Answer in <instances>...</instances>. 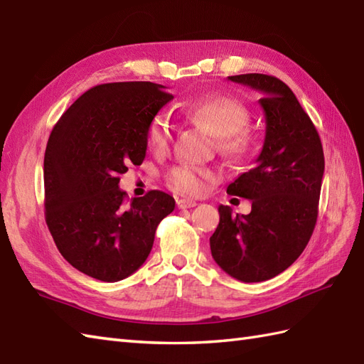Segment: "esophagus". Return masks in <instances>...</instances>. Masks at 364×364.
I'll return each instance as SVG.
<instances>
[{
    "label": "esophagus",
    "mask_w": 364,
    "mask_h": 364,
    "mask_svg": "<svg viewBox=\"0 0 364 364\" xmlns=\"http://www.w3.org/2000/svg\"><path fill=\"white\" fill-rule=\"evenodd\" d=\"M176 203H177V208H181V210L196 207V202H194L193 199H177Z\"/></svg>",
    "instance_id": "esophagus-1"
}]
</instances>
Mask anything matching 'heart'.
I'll list each match as a JSON object with an SVG mask.
<instances>
[{
    "label": "heart",
    "mask_w": 364,
    "mask_h": 364,
    "mask_svg": "<svg viewBox=\"0 0 364 364\" xmlns=\"http://www.w3.org/2000/svg\"><path fill=\"white\" fill-rule=\"evenodd\" d=\"M185 117L207 128L216 137L218 149L224 156L241 159L252 149V136L247 127L250 112L245 106L228 97H207L183 106ZM174 136V123L165 111L156 112L146 128V141L153 151L162 153L170 146ZM218 181L211 168L183 164L166 174V183L183 196H199L210 182Z\"/></svg>",
    "instance_id": "heart-1"
}]
</instances>
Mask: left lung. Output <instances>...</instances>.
Instances as JSON below:
<instances>
[{"mask_svg":"<svg viewBox=\"0 0 364 364\" xmlns=\"http://www.w3.org/2000/svg\"><path fill=\"white\" fill-rule=\"evenodd\" d=\"M228 80L262 94L265 139L256 165L227 188L250 199L252 211L233 216L232 208L219 205L210 249L230 277L259 282L284 272L306 249L318 218L324 153L314 122L284 82L265 74Z\"/></svg>","mask_w":364,"mask_h":364,"instance_id":"1","label":"left lung"}]
</instances>
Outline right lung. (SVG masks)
<instances>
[{"instance_id":"add662e5","label":"right lung","mask_w":364,"mask_h":364,"mask_svg":"<svg viewBox=\"0 0 364 364\" xmlns=\"http://www.w3.org/2000/svg\"><path fill=\"white\" fill-rule=\"evenodd\" d=\"M173 99L151 82L105 83L69 106L44 153V216L61 256L87 277L125 279L153 249L174 199L151 190L128 202L120 174L146 154V128Z\"/></svg>"}]
</instances>
